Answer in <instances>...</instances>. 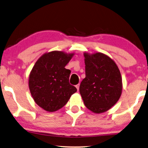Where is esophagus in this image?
Masks as SVG:
<instances>
[{
	"mask_svg": "<svg viewBox=\"0 0 148 148\" xmlns=\"http://www.w3.org/2000/svg\"><path fill=\"white\" fill-rule=\"evenodd\" d=\"M76 87L77 90H79V88H80V84H77V85H76Z\"/></svg>",
	"mask_w": 148,
	"mask_h": 148,
	"instance_id": "34e87169",
	"label": "esophagus"
}]
</instances>
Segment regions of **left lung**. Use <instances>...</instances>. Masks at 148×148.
Wrapping results in <instances>:
<instances>
[{
  "label": "left lung",
  "mask_w": 148,
  "mask_h": 148,
  "mask_svg": "<svg viewBox=\"0 0 148 148\" xmlns=\"http://www.w3.org/2000/svg\"><path fill=\"white\" fill-rule=\"evenodd\" d=\"M86 77L80 85V93L86 107L95 113L108 111L119 101L122 92L119 70L105 54L84 53Z\"/></svg>",
  "instance_id": "obj_1"
}]
</instances>
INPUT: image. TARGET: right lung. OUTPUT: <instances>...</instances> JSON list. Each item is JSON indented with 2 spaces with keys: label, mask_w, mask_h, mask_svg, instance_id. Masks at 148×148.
<instances>
[{
  "label": "right lung",
  "mask_w": 148,
  "mask_h": 148,
  "mask_svg": "<svg viewBox=\"0 0 148 148\" xmlns=\"http://www.w3.org/2000/svg\"><path fill=\"white\" fill-rule=\"evenodd\" d=\"M73 56L53 51L41 56L33 67L29 87L35 103L45 111L54 112L61 109L77 91L69 83L71 71L65 68Z\"/></svg>",
  "instance_id": "1"
}]
</instances>
